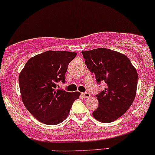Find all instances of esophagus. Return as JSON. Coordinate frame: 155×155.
Listing matches in <instances>:
<instances>
[{"instance_id":"34e87169","label":"esophagus","mask_w":155,"mask_h":155,"mask_svg":"<svg viewBox=\"0 0 155 155\" xmlns=\"http://www.w3.org/2000/svg\"><path fill=\"white\" fill-rule=\"evenodd\" d=\"M82 96L83 98H88L90 97V94L87 92H85V93H82Z\"/></svg>"}]
</instances>
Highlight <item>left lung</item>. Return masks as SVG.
<instances>
[{"mask_svg": "<svg viewBox=\"0 0 155 155\" xmlns=\"http://www.w3.org/2000/svg\"><path fill=\"white\" fill-rule=\"evenodd\" d=\"M82 54L87 69L94 73L97 83L107 85L96 95L99 104L93 116L101 122H112L124 115L134 102L137 71L126 55L109 48H96Z\"/></svg>", "mask_w": 155, "mask_h": 155, "instance_id": "8db88e82", "label": "left lung"}]
</instances>
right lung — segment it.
I'll list each match as a JSON object with an SVG mask.
<instances>
[{"mask_svg": "<svg viewBox=\"0 0 155 155\" xmlns=\"http://www.w3.org/2000/svg\"><path fill=\"white\" fill-rule=\"evenodd\" d=\"M76 52L47 51L30 58L18 76L21 99L38 121L55 125L65 120L80 93L57 89L65 82V73Z\"/></svg>", "mask_w": 155, "mask_h": 155, "instance_id": "add662e5", "label": "right lung"}]
</instances>
